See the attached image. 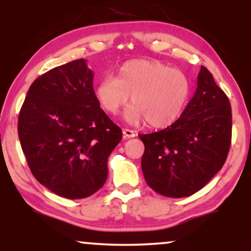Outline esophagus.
<instances>
[{"instance_id": "34e87169", "label": "esophagus", "mask_w": 251, "mask_h": 251, "mask_svg": "<svg viewBox=\"0 0 251 251\" xmlns=\"http://www.w3.org/2000/svg\"><path fill=\"white\" fill-rule=\"evenodd\" d=\"M136 136H137V131H135V130L123 129V137H125V138H133V137Z\"/></svg>"}]
</instances>
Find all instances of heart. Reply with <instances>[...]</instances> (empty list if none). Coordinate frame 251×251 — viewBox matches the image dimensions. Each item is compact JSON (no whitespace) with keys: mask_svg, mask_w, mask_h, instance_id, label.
I'll list each match as a JSON object with an SVG mask.
<instances>
[{"mask_svg":"<svg viewBox=\"0 0 251 251\" xmlns=\"http://www.w3.org/2000/svg\"><path fill=\"white\" fill-rule=\"evenodd\" d=\"M99 104L116 115L129 100L126 120L131 125L146 120L153 128H163L183 113L191 95L190 78L179 68L156 60L132 59L118 68L116 76L104 75L95 85Z\"/></svg>","mask_w":251,"mask_h":251,"instance_id":"1","label":"heart"}]
</instances>
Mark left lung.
Returning a JSON list of instances; mask_svg holds the SVG:
<instances>
[{
  "label": "left lung",
  "mask_w": 251,
  "mask_h": 251,
  "mask_svg": "<svg viewBox=\"0 0 251 251\" xmlns=\"http://www.w3.org/2000/svg\"><path fill=\"white\" fill-rule=\"evenodd\" d=\"M139 138L145 145L142 170L147 185L168 198L190 197L210 181L227 157L232 138L227 96L201 66L197 91L179 119Z\"/></svg>",
  "instance_id": "obj_1"
}]
</instances>
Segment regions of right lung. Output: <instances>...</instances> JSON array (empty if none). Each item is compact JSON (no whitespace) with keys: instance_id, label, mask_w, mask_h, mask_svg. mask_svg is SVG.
<instances>
[{"instance_id":"right-lung-1","label":"right lung","mask_w":251,"mask_h":251,"mask_svg":"<svg viewBox=\"0 0 251 251\" xmlns=\"http://www.w3.org/2000/svg\"><path fill=\"white\" fill-rule=\"evenodd\" d=\"M84 59L54 67L33 82L18 136L33 176L59 197L83 199L107 179V159L122 130L100 108Z\"/></svg>"}]
</instances>
